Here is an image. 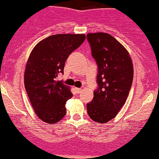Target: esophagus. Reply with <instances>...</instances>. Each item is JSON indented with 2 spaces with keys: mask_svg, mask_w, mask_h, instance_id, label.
Returning a JSON list of instances; mask_svg holds the SVG:
<instances>
[{
  "mask_svg": "<svg viewBox=\"0 0 159 159\" xmlns=\"http://www.w3.org/2000/svg\"><path fill=\"white\" fill-rule=\"evenodd\" d=\"M75 90L76 91V93H80L82 92V89L81 88H75Z\"/></svg>",
  "mask_w": 159,
  "mask_h": 159,
  "instance_id": "esophagus-1",
  "label": "esophagus"
}]
</instances>
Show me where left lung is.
<instances>
[{
	"label": "left lung",
	"instance_id": "obj_1",
	"mask_svg": "<svg viewBox=\"0 0 159 159\" xmlns=\"http://www.w3.org/2000/svg\"><path fill=\"white\" fill-rule=\"evenodd\" d=\"M87 38L98 64V84L87 110L93 121L106 123L125 105L133 80V65L127 49L111 34L88 33Z\"/></svg>",
	"mask_w": 159,
	"mask_h": 159
}]
</instances>
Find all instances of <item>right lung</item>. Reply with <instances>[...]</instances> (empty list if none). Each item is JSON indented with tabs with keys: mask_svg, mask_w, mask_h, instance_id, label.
<instances>
[{
	"mask_svg": "<svg viewBox=\"0 0 159 159\" xmlns=\"http://www.w3.org/2000/svg\"><path fill=\"white\" fill-rule=\"evenodd\" d=\"M84 40V34H54L39 42L30 53L25 86L34 112L44 122L53 125L66 115L65 104L73 95L56 77L64 74L66 60Z\"/></svg>",
	"mask_w": 159,
	"mask_h": 159,
	"instance_id": "1",
	"label": "right lung"
}]
</instances>
